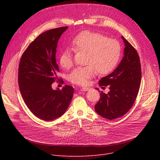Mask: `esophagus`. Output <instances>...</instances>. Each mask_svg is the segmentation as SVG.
<instances>
[{"label":"esophagus","mask_w":160,"mask_h":160,"mask_svg":"<svg viewBox=\"0 0 160 160\" xmlns=\"http://www.w3.org/2000/svg\"><path fill=\"white\" fill-rule=\"evenodd\" d=\"M89 89H90L89 87H82V91H88Z\"/></svg>","instance_id":"esophagus-1"}]
</instances>
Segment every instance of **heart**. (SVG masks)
Listing matches in <instances>:
<instances>
[{
    "label": "heart",
    "mask_w": 160,
    "mask_h": 160,
    "mask_svg": "<svg viewBox=\"0 0 160 160\" xmlns=\"http://www.w3.org/2000/svg\"><path fill=\"white\" fill-rule=\"evenodd\" d=\"M75 52L85 53L84 64L77 67L69 74L68 80L72 83L86 85L97 72L99 75L111 72L118 63L122 55L120 42L109 38L97 32L84 31L77 35L72 42ZM59 63L64 69H70L73 64L72 50L64 49L59 55Z\"/></svg>",
    "instance_id": "obj_1"
}]
</instances>
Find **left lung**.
Here are the masks:
<instances>
[{"label":"left lung","mask_w":160,"mask_h":160,"mask_svg":"<svg viewBox=\"0 0 160 160\" xmlns=\"http://www.w3.org/2000/svg\"><path fill=\"white\" fill-rule=\"evenodd\" d=\"M125 48L124 56L116 70L102 78L99 86H108L109 92L101 91L95 106L99 115L109 120L123 117L130 110L138 96L141 82V66L139 54L122 36Z\"/></svg>","instance_id":"1"}]
</instances>
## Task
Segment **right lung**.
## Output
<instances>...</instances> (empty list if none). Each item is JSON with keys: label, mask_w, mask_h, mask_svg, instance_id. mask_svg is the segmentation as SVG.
Wrapping results in <instances>:
<instances>
[{"label": "right lung", "mask_w": 160, "mask_h": 160, "mask_svg": "<svg viewBox=\"0 0 160 160\" xmlns=\"http://www.w3.org/2000/svg\"><path fill=\"white\" fill-rule=\"evenodd\" d=\"M68 28L41 33L29 44L19 64L18 85L22 99L33 115L45 121L62 116L73 95V87L70 85H64L61 90L52 88V84L60 80L56 59L58 42Z\"/></svg>", "instance_id": "add662e5"}]
</instances>
